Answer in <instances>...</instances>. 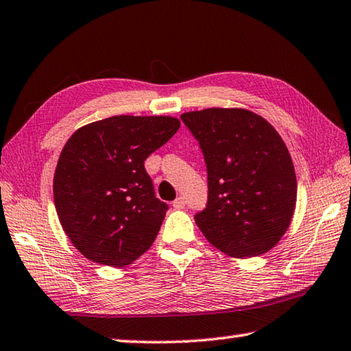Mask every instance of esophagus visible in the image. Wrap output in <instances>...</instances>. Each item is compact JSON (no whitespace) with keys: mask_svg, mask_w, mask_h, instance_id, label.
<instances>
[{"mask_svg":"<svg viewBox=\"0 0 351 351\" xmlns=\"http://www.w3.org/2000/svg\"><path fill=\"white\" fill-rule=\"evenodd\" d=\"M173 208H175V210H182V208H185L184 197H176V199H175V201H173Z\"/></svg>","mask_w":351,"mask_h":351,"instance_id":"1","label":"esophagus"}]
</instances>
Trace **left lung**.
I'll list each match as a JSON object with an SVG mask.
<instances>
[{
  "label": "left lung",
  "mask_w": 351,
  "mask_h": 351,
  "mask_svg": "<svg viewBox=\"0 0 351 351\" xmlns=\"http://www.w3.org/2000/svg\"><path fill=\"white\" fill-rule=\"evenodd\" d=\"M181 119L207 164V208L195 216L205 239L236 258L272 250L297 204L293 162L276 128L243 108H208Z\"/></svg>",
  "instance_id": "1"
}]
</instances>
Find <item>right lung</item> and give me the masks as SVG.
Returning <instances> with one entry per match:
<instances>
[{
    "label": "right lung",
    "mask_w": 351,
    "mask_h": 351,
    "mask_svg": "<svg viewBox=\"0 0 351 351\" xmlns=\"http://www.w3.org/2000/svg\"><path fill=\"white\" fill-rule=\"evenodd\" d=\"M180 126L169 115H114L68 138L53 195L62 228L82 256L123 267L152 246L169 207L155 197L144 161Z\"/></svg>",
    "instance_id": "add662e5"
}]
</instances>
